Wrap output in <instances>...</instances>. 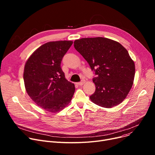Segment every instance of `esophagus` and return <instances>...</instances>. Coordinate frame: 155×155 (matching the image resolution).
<instances>
[{"mask_svg": "<svg viewBox=\"0 0 155 155\" xmlns=\"http://www.w3.org/2000/svg\"><path fill=\"white\" fill-rule=\"evenodd\" d=\"M84 83H85L84 80H82V81H81V82H78L77 84H78V85H84Z\"/></svg>", "mask_w": 155, "mask_h": 155, "instance_id": "esophagus-1", "label": "esophagus"}]
</instances>
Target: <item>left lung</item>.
<instances>
[{
  "mask_svg": "<svg viewBox=\"0 0 155 155\" xmlns=\"http://www.w3.org/2000/svg\"><path fill=\"white\" fill-rule=\"evenodd\" d=\"M74 47L95 72V91L91 100L105 108L120 104L131 90L135 75L134 63L126 49L102 37L75 40Z\"/></svg>",
  "mask_w": 155,
  "mask_h": 155,
  "instance_id": "obj_1",
  "label": "left lung"
}]
</instances>
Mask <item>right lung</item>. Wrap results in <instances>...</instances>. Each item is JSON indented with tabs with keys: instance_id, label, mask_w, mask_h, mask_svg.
<instances>
[{
	"instance_id": "1",
	"label": "right lung",
	"mask_w": 155,
	"mask_h": 155,
	"mask_svg": "<svg viewBox=\"0 0 155 155\" xmlns=\"http://www.w3.org/2000/svg\"><path fill=\"white\" fill-rule=\"evenodd\" d=\"M73 44L71 41L46 43L38 48L26 61L24 70L26 90L38 106L56 112L70 102L75 85L65 78L61 62Z\"/></svg>"
}]
</instances>
